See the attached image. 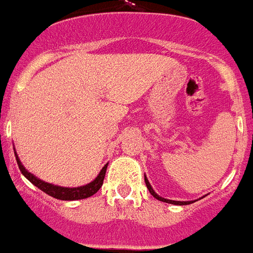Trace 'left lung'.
I'll use <instances>...</instances> for the list:
<instances>
[{
    "label": "left lung",
    "instance_id": "obj_1",
    "mask_svg": "<svg viewBox=\"0 0 253 253\" xmlns=\"http://www.w3.org/2000/svg\"><path fill=\"white\" fill-rule=\"evenodd\" d=\"M144 180H145V185H147V189L149 190V193L154 195L156 200L162 201V202H166V204H172V205H190V204H193V202H195V201H172V200H167V198H163V197H160L158 193H155V190L152 189V186H151L148 178H147L145 175H144ZM202 198H204V197H202Z\"/></svg>",
    "mask_w": 253,
    "mask_h": 253
}]
</instances>
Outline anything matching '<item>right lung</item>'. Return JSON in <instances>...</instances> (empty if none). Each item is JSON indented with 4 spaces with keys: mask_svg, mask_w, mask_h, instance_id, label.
<instances>
[{
    "mask_svg": "<svg viewBox=\"0 0 253 253\" xmlns=\"http://www.w3.org/2000/svg\"><path fill=\"white\" fill-rule=\"evenodd\" d=\"M14 156H16V160H17L18 169L21 171V174L27 178V179L35 185L38 189H40L42 191H44L45 194L51 195L56 200L62 201H77V200H84V198H88L94 195L104 183L105 174H106V169H108V165H105L102 167V169L99 171V174L97 175V178L90 182L87 185L79 186V187H62V186L52 185V183H48V182H44L38 176H35L33 174H31L28 169H25L21 163V160L18 159L17 152H14Z\"/></svg>",
    "mask_w": 253,
    "mask_h": 253,
    "instance_id": "1",
    "label": "right lung"
}]
</instances>
